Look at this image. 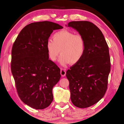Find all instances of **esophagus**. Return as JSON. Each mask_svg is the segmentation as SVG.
<instances>
[{"label": "esophagus", "instance_id": "esophagus-1", "mask_svg": "<svg viewBox=\"0 0 124 124\" xmlns=\"http://www.w3.org/2000/svg\"><path fill=\"white\" fill-rule=\"evenodd\" d=\"M60 73H61V76L62 77H64L66 74V70H65V69H61V70Z\"/></svg>", "mask_w": 124, "mask_h": 124}]
</instances>
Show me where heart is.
<instances>
[{
  "label": "heart",
  "instance_id": "b5f03b06",
  "mask_svg": "<svg viewBox=\"0 0 124 124\" xmlns=\"http://www.w3.org/2000/svg\"><path fill=\"white\" fill-rule=\"evenodd\" d=\"M52 40L46 43L47 54L50 60L55 61L60 54L59 62L62 66L69 63L74 64L83 58L86 49L85 40L82 35L69 31L62 30L54 33Z\"/></svg>",
  "mask_w": 124,
  "mask_h": 124
}]
</instances>
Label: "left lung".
<instances>
[{
    "instance_id": "8db88e82",
    "label": "left lung",
    "mask_w": 124,
    "mask_h": 124,
    "mask_svg": "<svg viewBox=\"0 0 124 124\" xmlns=\"http://www.w3.org/2000/svg\"><path fill=\"white\" fill-rule=\"evenodd\" d=\"M68 27L84 37L85 54L66 72L70 99L75 106L87 108L103 97L107 89L110 59L107 43L100 29L89 21H72Z\"/></svg>"
}]
</instances>
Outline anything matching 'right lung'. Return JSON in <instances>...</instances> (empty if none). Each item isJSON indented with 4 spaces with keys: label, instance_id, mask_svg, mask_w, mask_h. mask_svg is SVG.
Segmentation results:
<instances>
[{
    "label": "right lung",
    "instance_id": "obj_1",
    "mask_svg": "<svg viewBox=\"0 0 124 124\" xmlns=\"http://www.w3.org/2000/svg\"><path fill=\"white\" fill-rule=\"evenodd\" d=\"M63 28L50 21L25 26L11 51V73L22 101L36 109L47 108L53 101V87L60 80V69L49 59L46 43L54 30Z\"/></svg>",
    "mask_w": 124,
    "mask_h": 124
}]
</instances>
